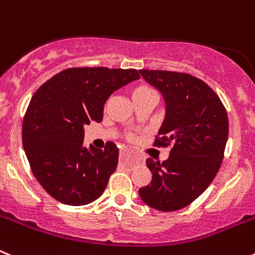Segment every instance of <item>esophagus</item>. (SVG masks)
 Masks as SVG:
<instances>
[{
  "label": "esophagus",
  "mask_w": 255,
  "mask_h": 255,
  "mask_svg": "<svg viewBox=\"0 0 255 255\" xmlns=\"http://www.w3.org/2000/svg\"><path fill=\"white\" fill-rule=\"evenodd\" d=\"M126 153H128V152H126V150H123V152L120 153V157H121V158H123V157H125V154H126ZM134 161H135V162H138V158H135Z\"/></svg>",
  "instance_id": "34e87169"
}]
</instances>
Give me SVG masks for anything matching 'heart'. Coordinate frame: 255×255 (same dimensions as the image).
I'll use <instances>...</instances> for the list:
<instances>
[{"instance_id":"obj_1","label":"heart","mask_w":255,"mask_h":255,"mask_svg":"<svg viewBox=\"0 0 255 255\" xmlns=\"http://www.w3.org/2000/svg\"><path fill=\"white\" fill-rule=\"evenodd\" d=\"M155 98V92L148 85H138L131 91V98L134 100H141V98Z\"/></svg>"}]
</instances>
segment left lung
<instances>
[{"mask_svg":"<svg viewBox=\"0 0 255 255\" xmlns=\"http://www.w3.org/2000/svg\"><path fill=\"white\" fill-rule=\"evenodd\" d=\"M139 73L164 101L154 145H172L166 161L147 158L152 182L139 189V195L157 211H177L194 202L220 170L229 136L226 110L217 94L195 76L161 70Z\"/></svg>","mask_w":255,"mask_h":255,"instance_id":"obj_1","label":"left lung"}]
</instances>
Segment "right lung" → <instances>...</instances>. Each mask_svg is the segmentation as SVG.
Segmentation results:
<instances>
[{
  "label": "right lung",
  "instance_id": "right-lung-1",
  "mask_svg": "<svg viewBox=\"0 0 255 255\" xmlns=\"http://www.w3.org/2000/svg\"><path fill=\"white\" fill-rule=\"evenodd\" d=\"M134 69L75 67L52 76L31 97L22 121V147L35 179L67 206L101 197L119 162L112 141L84 147V125L101 123L106 101L138 80Z\"/></svg>",
  "mask_w": 255,
  "mask_h": 255
}]
</instances>
